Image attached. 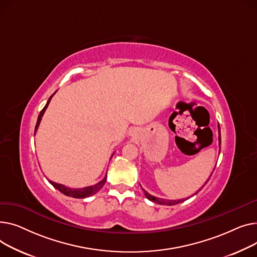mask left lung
<instances>
[{
    "mask_svg": "<svg viewBox=\"0 0 257 257\" xmlns=\"http://www.w3.org/2000/svg\"><path fill=\"white\" fill-rule=\"evenodd\" d=\"M218 128H219V146H220V148H221V133H220V125L218 124ZM215 170V169H214ZM214 172V171H213ZM213 172H212V174H213ZM212 174H210V176H212ZM210 176L208 177V179L206 180L205 182V184L208 182L209 180V178H210ZM204 184V185H205ZM203 185V186H204ZM143 190V192H144V194H145V197L148 199V200H150V201H153V202H156V203H159V204H165V205H174V204H178V203H180V202H183V201H185L186 199H179V200H166V199H162V198H158V197H155V196H153V195H150V194H148L144 189H142ZM198 193V191L196 192L195 194H197ZM194 194V195H195Z\"/></svg>",
    "mask_w": 257,
    "mask_h": 257,
    "instance_id": "left-lung-1",
    "label": "left lung"
}]
</instances>
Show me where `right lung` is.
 Here are the masks:
<instances>
[{
    "label": "right lung",
    "mask_w": 257,
    "mask_h": 257,
    "mask_svg": "<svg viewBox=\"0 0 257 257\" xmlns=\"http://www.w3.org/2000/svg\"><path fill=\"white\" fill-rule=\"evenodd\" d=\"M55 93H56V92H55ZM55 93H54V94H55ZM54 94L50 96V98H49V100H48L47 104L44 105V108L40 111V114L38 115L37 122H36V126H35L34 135L36 134V131H37V128H38V126H39V123H40V121H41V118H42V116H43V114H44L45 110H47L48 105H49V103H50V101H51L52 97L54 96ZM112 156H113V155H112ZM111 158H112V157H111ZM105 180H107V174H105V176L103 177V179H101L100 182H99V183H97L96 185L89 186V187H85V188H81V189H71V188L65 187V186H63V185H60V184L54 183V182H52V180H49V182H50V184H51L54 188H56L58 191H60L61 193H63L64 195L69 196V197H73V198H86V197H89V196H92V195L96 194V193H97V192L102 188V186H103V185H104V183H105Z\"/></svg>",
    "instance_id": "obj_1"
}]
</instances>
